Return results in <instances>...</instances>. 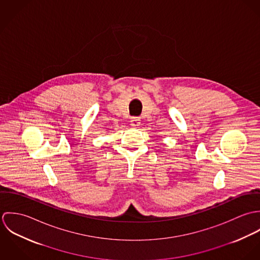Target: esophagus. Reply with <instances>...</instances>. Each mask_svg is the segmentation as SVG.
<instances>
[{"label":"esophagus","instance_id":"34e87169","mask_svg":"<svg viewBox=\"0 0 260 260\" xmlns=\"http://www.w3.org/2000/svg\"><path fill=\"white\" fill-rule=\"evenodd\" d=\"M140 121H141V120H140L139 117H132V118H131V121H130L131 126H132V127H137V126H139L140 123H141Z\"/></svg>","mask_w":260,"mask_h":260}]
</instances>
